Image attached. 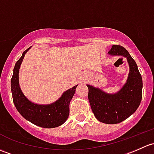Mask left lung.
Segmentation results:
<instances>
[{
    "mask_svg": "<svg viewBox=\"0 0 154 154\" xmlns=\"http://www.w3.org/2000/svg\"><path fill=\"white\" fill-rule=\"evenodd\" d=\"M108 54L127 59L129 74L126 82L115 94L106 93L100 88L87 85L88 97L92 111L100 122L116 124L132 115L140 106L142 97V79L135 60L124 47L114 45Z\"/></svg>",
    "mask_w": 154,
    "mask_h": 154,
    "instance_id": "obj_1",
    "label": "left lung"
}]
</instances>
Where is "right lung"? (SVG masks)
Masks as SVG:
<instances>
[{
  "label": "right lung",
  "mask_w": 154,
  "mask_h": 154,
  "mask_svg": "<svg viewBox=\"0 0 154 154\" xmlns=\"http://www.w3.org/2000/svg\"><path fill=\"white\" fill-rule=\"evenodd\" d=\"M31 48L23 51L21 57L17 61L11 80V91L13 103L23 117L35 125L45 128H53L61 125L67 120L69 115V104L75 93L74 85L63 92L62 96L53 103L40 105L30 101L20 89L19 85V70L25 54Z\"/></svg>",
  "instance_id": "obj_1"
}]
</instances>
